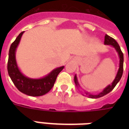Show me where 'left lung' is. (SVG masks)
<instances>
[{"mask_svg":"<svg viewBox=\"0 0 129 129\" xmlns=\"http://www.w3.org/2000/svg\"><path fill=\"white\" fill-rule=\"evenodd\" d=\"M104 45H110V46L113 47L115 50L116 51V52L118 53V57H119V68H118V70L117 72V74H116V76L115 77V78L113 80V82H112L111 84H109L108 86H107L106 88H104V90H102V92H101L100 93H98V94H96V95H94V94H92L89 93L88 92H85V94L88 98H100L102 96H104V95L108 94L109 92H110L112 91L114 88L116 86V85L118 84V82L120 81V78L122 76V73H123V61H124V57H123V53H122V51L120 49V46L118 45V43L115 41V39H114L113 38H112L110 36H108V35H105L104 37ZM74 82L76 84V86L78 87V88H80V85L79 84L78 80V78H77L76 74L74 76Z\"/></svg>","mask_w":129,"mask_h":129,"instance_id":"8db88e82","label":"left lung"}]
</instances>
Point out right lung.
<instances>
[{
  "instance_id": "obj_1",
  "label": "right lung",
  "mask_w": 129,
  "mask_h": 129,
  "mask_svg": "<svg viewBox=\"0 0 129 129\" xmlns=\"http://www.w3.org/2000/svg\"><path fill=\"white\" fill-rule=\"evenodd\" d=\"M23 33L24 31L19 34L10 47L7 64L8 73L13 84L20 92L31 96H43L49 92L53 88L57 76L64 66L59 67L53 70L47 76L41 78H30L23 75L17 66L15 56L16 50Z\"/></svg>"
}]
</instances>
